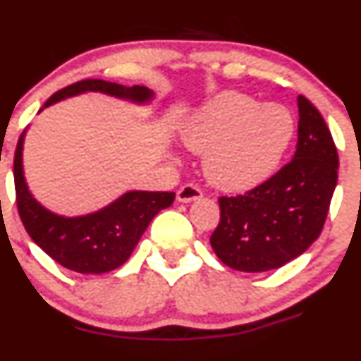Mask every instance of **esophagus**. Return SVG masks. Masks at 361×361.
<instances>
[{
    "label": "esophagus",
    "instance_id": "esophagus-1",
    "mask_svg": "<svg viewBox=\"0 0 361 361\" xmlns=\"http://www.w3.org/2000/svg\"><path fill=\"white\" fill-rule=\"evenodd\" d=\"M202 197V190L194 183H187L178 190L176 199L178 202H190L195 201V199H201Z\"/></svg>",
    "mask_w": 361,
    "mask_h": 361
}]
</instances>
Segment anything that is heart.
<instances>
[{
  "label": "heart",
  "mask_w": 361,
  "mask_h": 361,
  "mask_svg": "<svg viewBox=\"0 0 361 361\" xmlns=\"http://www.w3.org/2000/svg\"><path fill=\"white\" fill-rule=\"evenodd\" d=\"M295 136L293 115L279 104H260L241 92H221L195 113L183 143L206 154L204 167L214 185L245 192L278 171Z\"/></svg>",
  "instance_id": "1"
}]
</instances>
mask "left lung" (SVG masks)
Segmentation results:
<instances>
[{
    "mask_svg": "<svg viewBox=\"0 0 361 361\" xmlns=\"http://www.w3.org/2000/svg\"><path fill=\"white\" fill-rule=\"evenodd\" d=\"M297 150L267 181L220 197L211 248L231 269L265 272L304 253L322 234L337 185L338 155L322 113L298 96Z\"/></svg>",
    "mask_w": 361,
    "mask_h": 361,
    "instance_id": "left-lung-1",
    "label": "left lung"
}]
</instances>
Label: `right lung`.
I'll return each mask as SVG.
<instances>
[{
	"label": "right lung",
	"mask_w": 361,
	"mask_h": 361,
	"mask_svg": "<svg viewBox=\"0 0 361 361\" xmlns=\"http://www.w3.org/2000/svg\"><path fill=\"white\" fill-rule=\"evenodd\" d=\"M87 90L134 103H147L154 96V92L143 85L126 87L89 78L57 90L43 108ZM23 143L24 134H20L13 157L19 216L29 238L52 260L69 271L80 274H103L120 267L136 248L152 218L174 201V192H127L96 213L75 218L59 216L36 202L27 190L23 171Z\"/></svg>",
	"instance_id": "obj_1"
}]
</instances>
